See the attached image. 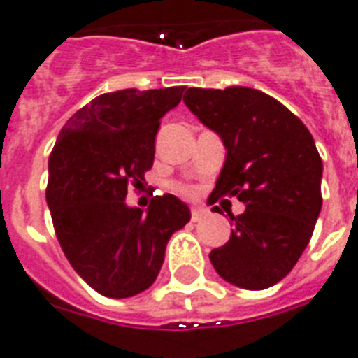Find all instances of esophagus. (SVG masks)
Instances as JSON below:
<instances>
[{
    "mask_svg": "<svg viewBox=\"0 0 358 358\" xmlns=\"http://www.w3.org/2000/svg\"><path fill=\"white\" fill-rule=\"evenodd\" d=\"M208 210L205 207H192V222H201L203 218H207Z\"/></svg>",
    "mask_w": 358,
    "mask_h": 358,
    "instance_id": "1",
    "label": "esophagus"
}]
</instances>
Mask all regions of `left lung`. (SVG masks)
<instances>
[{"label":"left lung","mask_w":358,"mask_h":358,"mask_svg":"<svg viewBox=\"0 0 358 358\" xmlns=\"http://www.w3.org/2000/svg\"><path fill=\"white\" fill-rule=\"evenodd\" d=\"M182 101L227 151L210 205L220 197L245 205L242 214H231L227 244L208 259L234 287H273L296 266L322 210L324 164L313 134L282 103L255 88H188Z\"/></svg>","instance_id":"left-lung-1"}]
</instances>
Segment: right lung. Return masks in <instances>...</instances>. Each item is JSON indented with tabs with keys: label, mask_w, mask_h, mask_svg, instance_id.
Masks as SVG:
<instances>
[{
	"label": "right lung",
	"mask_w": 358,
	"mask_h": 358,
	"mask_svg": "<svg viewBox=\"0 0 358 358\" xmlns=\"http://www.w3.org/2000/svg\"><path fill=\"white\" fill-rule=\"evenodd\" d=\"M185 87L101 94L71 116L50 155L45 201L57 238L83 281L107 297H131L155 282L171 234L190 222L179 197L125 203L127 185L153 166L159 122Z\"/></svg>",
	"instance_id": "obj_1"
}]
</instances>
